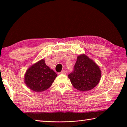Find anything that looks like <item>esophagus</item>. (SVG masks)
Segmentation results:
<instances>
[{
    "mask_svg": "<svg viewBox=\"0 0 127 127\" xmlns=\"http://www.w3.org/2000/svg\"><path fill=\"white\" fill-rule=\"evenodd\" d=\"M61 74H66V72L65 70H62V71L61 72Z\"/></svg>",
    "mask_w": 127,
    "mask_h": 127,
    "instance_id": "34e87169",
    "label": "esophagus"
}]
</instances>
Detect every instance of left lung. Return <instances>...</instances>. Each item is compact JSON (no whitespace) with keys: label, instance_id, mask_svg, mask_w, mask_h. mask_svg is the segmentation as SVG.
Returning a JSON list of instances; mask_svg holds the SVG:
<instances>
[{"label":"left lung","instance_id":"1","mask_svg":"<svg viewBox=\"0 0 127 127\" xmlns=\"http://www.w3.org/2000/svg\"><path fill=\"white\" fill-rule=\"evenodd\" d=\"M101 77L99 66L84 54L77 57L73 71L68 75L73 86L80 91L93 89L99 83Z\"/></svg>","mask_w":127,"mask_h":127}]
</instances>
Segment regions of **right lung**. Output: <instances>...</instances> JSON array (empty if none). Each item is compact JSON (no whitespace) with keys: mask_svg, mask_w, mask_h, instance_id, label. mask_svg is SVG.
Listing matches in <instances>:
<instances>
[{"mask_svg":"<svg viewBox=\"0 0 127 127\" xmlns=\"http://www.w3.org/2000/svg\"><path fill=\"white\" fill-rule=\"evenodd\" d=\"M57 77V74L46 65L42 59L30 66L25 73L24 81L30 89L41 92L48 90Z\"/></svg>","mask_w":127,"mask_h":127,"instance_id":"obj_1","label":"right lung"}]
</instances>
